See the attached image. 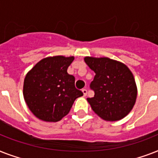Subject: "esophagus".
I'll return each instance as SVG.
<instances>
[{
  "mask_svg": "<svg viewBox=\"0 0 158 158\" xmlns=\"http://www.w3.org/2000/svg\"><path fill=\"white\" fill-rule=\"evenodd\" d=\"M82 92H83V94H84V96L86 97L87 94H88V91H87V89H82Z\"/></svg>",
  "mask_w": 158,
  "mask_h": 158,
  "instance_id": "obj_1",
  "label": "esophagus"
}]
</instances>
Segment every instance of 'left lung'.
Returning <instances> with one entry per match:
<instances>
[{
    "label": "left lung",
    "mask_w": 158,
    "mask_h": 158,
    "mask_svg": "<svg viewBox=\"0 0 158 158\" xmlns=\"http://www.w3.org/2000/svg\"><path fill=\"white\" fill-rule=\"evenodd\" d=\"M84 61L95 72L90 88L94 98H87L97 115L107 121L125 117L134 107L137 86L132 72L125 64L108 57H84Z\"/></svg>",
    "instance_id": "1"
}]
</instances>
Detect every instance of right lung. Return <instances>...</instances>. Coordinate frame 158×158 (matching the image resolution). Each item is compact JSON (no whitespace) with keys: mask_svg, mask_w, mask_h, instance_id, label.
Listing matches in <instances>:
<instances>
[{"mask_svg":"<svg viewBox=\"0 0 158 158\" xmlns=\"http://www.w3.org/2000/svg\"><path fill=\"white\" fill-rule=\"evenodd\" d=\"M74 56L43 58L27 73L23 94L33 115L47 122H57L69 112L83 93L74 86V77L67 73Z\"/></svg>","mask_w":158,"mask_h":158,"instance_id":"1","label":"right lung"}]
</instances>
